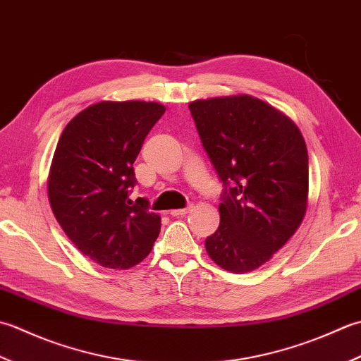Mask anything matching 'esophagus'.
Instances as JSON below:
<instances>
[{
  "label": "esophagus",
  "mask_w": 361,
  "mask_h": 361,
  "mask_svg": "<svg viewBox=\"0 0 361 361\" xmlns=\"http://www.w3.org/2000/svg\"><path fill=\"white\" fill-rule=\"evenodd\" d=\"M193 209V205H188V207H185V209H174V210H171L170 212V215L171 216H182V215H187V213Z\"/></svg>",
  "instance_id": "obj_1"
}]
</instances>
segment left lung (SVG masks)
Masks as SVG:
<instances>
[{
  "instance_id": "1",
  "label": "left lung",
  "mask_w": 361,
  "mask_h": 361,
  "mask_svg": "<svg viewBox=\"0 0 361 361\" xmlns=\"http://www.w3.org/2000/svg\"><path fill=\"white\" fill-rule=\"evenodd\" d=\"M204 149L226 188L221 221L205 240L218 267L235 274L267 263L302 223L308 154L294 121L251 94L191 101Z\"/></svg>"
}]
</instances>
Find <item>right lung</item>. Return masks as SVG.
<instances>
[{
  "mask_svg": "<svg viewBox=\"0 0 361 361\" xmlns=\"http://www.w3.org/2000/svg\"><path fill=\"white\" fill-rule=\"evenodd\" d=\"M165 106L154 101H101L79 112L59 138L48 174L57 223L80 252L110 269L148 257L160 215L129 200L134 161Z\"/></svg>",
  "mask_w": 361,
  "mask_h": 361,
  "instance_id": "right-lung-1",
  "label": "right lung"
}]
</instances>
